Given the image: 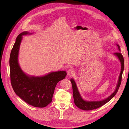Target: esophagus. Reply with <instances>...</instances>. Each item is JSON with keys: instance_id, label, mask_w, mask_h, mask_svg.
<instances>
[{"instance_id": "esophagus-1", "label": "esophagus", "mask_w": 129, "mask_h": 129, "mask_svg": "<svg viewBox=\"0 0 129 129\" xmlns=\"http://www.w3.org/2000/svg\"><path fill=\"white\" fill-rule=\"evenodd\" d=\"M74 74V71L72 69H69L68 71H67V74L69 76H72Z\"/></svg>"}]
</instances>
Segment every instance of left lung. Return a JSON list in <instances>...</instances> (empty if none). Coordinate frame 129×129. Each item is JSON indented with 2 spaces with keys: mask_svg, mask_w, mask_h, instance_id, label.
<instances>
[{
  "mask_svg": "<svg viewBox=\"0 0 129 129\" xmlns=\"http://www.w3.org/2000/svg\"><path fill=\"white\" fill-rule=\"evenodd\" d=\"M118 50L119 51H121L120 50V47L119 44H116ZM114 55L117 56V57L119 58L121 62V72L120 74V76L119 77L118 82L117 85V87L116 88L115 91L111 94L110 96L108 97V98H106L104 100H101V101H86L84 100L82 97H81L80 94L79 92V91L77 89V87L76 86V84L75 83V80L73 79H71V82L72 83V88H73V98L74 100V103H75V105L79 108V109H82L84 110H91L93 109H96L97 108L103 106L106 103H107L117 93L118 89L120 87V86L121 83V80H122V73L124 70V58L123 57L122 55L120 52H116L114 53Z\"/></svg>",
  "mask_w": 129,
  "mask_h": 129,
  "instance_id": "obj_1",
  "label": "left lung"
}]
</instances>
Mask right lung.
<instances>
[{"label": "right lung", "instance_id": "add662e5", "mask_svg": "<svg viewBox=\"0 0 129 129\" xmlns=\"http://www.w3.org/2000/svg\"><path fill=\"white\" fill-rule=\"evenodd\" d=\"M27 31L21 33L16 38L11 51L9 65L11 84L17 96L33 107L43 108L51 103L55 88L58 82L65 78V71L49 73L41 77L30 76L20 68L18 54L22 36L31 35Z\"/></svg>", "mask_w": 129, "mask_h": 129}]
</instances>
